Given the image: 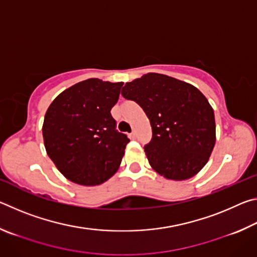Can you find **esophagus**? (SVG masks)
Returning <instances> with one entry per match:
<instances>
[{"instance_id": "esophagus-1", "label": "esophagus", "mask_w": 257, "mask_h": 257, "mask_svg": "<svg viewBox=\"0 0 257 257\" xmlns=\"http://www.w3.org/2000/svg\"><path fill=\"white\" fill-rule=\"evenodd\" d=\"M130 138H132V139L136 138V132H133L132 134H130Z\"/></svg>"}]
</instances>
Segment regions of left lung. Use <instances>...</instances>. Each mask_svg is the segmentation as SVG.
I'll return each mask as SVG.
<instances>
[{"mask_svg":"<svg viewBox=\"0 0 257 257\" xmlns=\"http://www.w3.org/2000/svg\"><path fill=\"white\" fill-rule=\"evenodd\" d=\"M138 103L152 125L144 150L150 165L170 180H187L202 170L215 144L214 111L196 87L150 72L121 90Z\"/></svg>","mask_w":257,"mask_h":257,"instance_id":"left-lung-1","label":"left lung"}]
</instances>
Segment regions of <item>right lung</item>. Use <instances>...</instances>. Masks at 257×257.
<instances>
[{
	"label": "right lung",
	"instance_id": "add662e5",
	"mask_svg": "<svg viewBox=\"0 0 257 257\" xmlns=\"http://www.w3.org/2000/svg\"><path fill=\"white\" fill-rule=\"evenodd\" d=\"M122 85L90 78L63 90L47 108L46 153L68 180L97 186L118 171L130 142L111 115Z\"/></svg>",
	"mask_w": 257,
	"mask_h": 257
}]
</instances>
